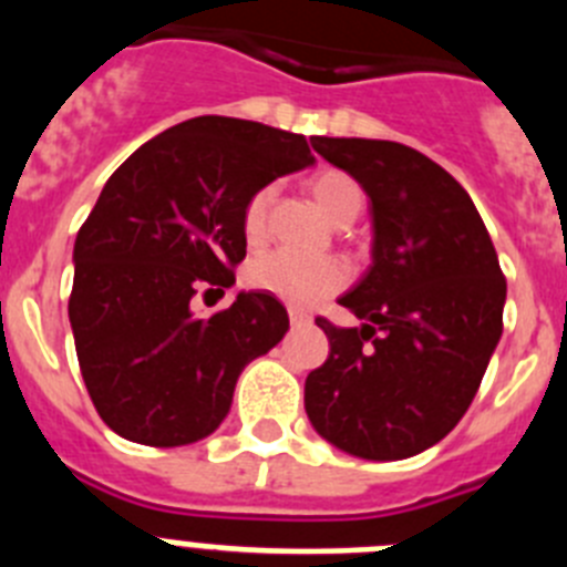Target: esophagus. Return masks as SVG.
Returning <instances> with one entry per match:
<instances>
[{
	"label": "esophagus",
	"instance_id": "34e87169",
	"mask_svg": "<svg viewBox=\"0 0 567 567\" xmlns=\"http://www.w3.org/2000/svg\"><path fill=\"white\" fill-rule=\"evenodd\" d=\"M289 323H292V327H309V323H312V315H309L307 309L289 307Z\"/></svg>",
	"mask_w": 567,
	"mask_h": 567
}]
</instances>
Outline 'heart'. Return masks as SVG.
Listing matches in <instances>:
<instances>
[{
  "label": "heart",
  "instance_id": "1",
  "mask_svg": "<svg viewBox=\"0 0 567 567\" xmlns=\"http://www.w3.org/2000/svg\"><path fill=\"white\" fill-rule=\"evenodd\" d=\"M309 193H312L320 213L327 215L332 224H338V227H349L363 213V189H360V184L354 182L352 175L340 173V169H323V173L315 175L312 182H309ZM272 195V184H264L244 204L240 229H244V238L249 244H260L264 235H267ZM247 280L249 287L275 295L284 303L315 307L318 300L340 292L349 284V269L338 258H300V255L278 249V252H267L255 258L247 267Z\"/></svg>",
  "mask_w": 567,
  "mask_h": 567
}]
</instances>
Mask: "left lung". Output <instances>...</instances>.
Here are the masks:
<instances>
[{"label": "left lung", "mask_w": 567, "mask_h": 567, "mask_svg": "<svg viewBox=\"0 0 567 567\" xmlns=\"http://www.w3.org/2000/svg\"><path fill=\"white\" fill-rule=\"evenodd\" d=\"M312 147L372 202V267L340 298L360 329L318 323L327 363L303 389L309 423L340 452L405 460L452 432L503 334L505 278L477 207L440 164L374 138Z\"/></svg>", "instance_id": "8db88e82"}]
</instances>
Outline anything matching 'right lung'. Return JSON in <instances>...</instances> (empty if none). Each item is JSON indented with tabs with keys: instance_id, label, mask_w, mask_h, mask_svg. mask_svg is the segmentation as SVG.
<instances>
[{
	"instance_id": "add662e5",
	"label": "right lung",
	"mask_w": 567,
	"mask_h": 567,
	"mask_svg": "<svg viewBox=\"0 0 567 567\" xmlns=\"http://www.w3.org/2000/svg\"><path fill=\"white\" fill-rule=\"evenodd\" d=\"M309 164L303 135L198 115L110 175L76 235L68 315L90 400L115 434L198 443L229 414L244 365L287 334V309L267 292H238L213 318L189 300L235 284L249 195Z\"/></svg>"
}]
</instances>
